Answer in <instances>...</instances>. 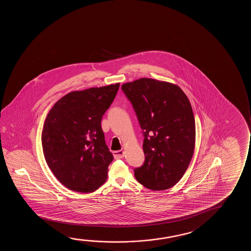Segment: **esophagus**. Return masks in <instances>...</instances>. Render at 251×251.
<instances>
[{"label":"esophagus","instance_id":"esophagus-1","mask_svg":"<svg viewBox=\"0 0 251 251\" xmlns=\"http://www.w3.org/2000/svg\"><path fill=\"white\" fill-rule=\"evenodd\" d=\"M114 158L116 159H120L124 157V151H116L113 152Z\"/></svg>","mask_w":251,"mask_h":251}]
</instances>
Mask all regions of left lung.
Returning <instances> with one entry per match:
<instances>
[{
  "label": "left lung",
  "mask_w": 251,
  "mask_h": 251,
  "mask_svg": "<svg viewBox=\"0 0 251 251\" xmlns=\"http://www.w3.org/2000/svg\"><path fill=\"white\" fill-rule=\"evenodd\" d=\"M122 90L143 130L145 162L134 176L151 190L170 189L191 161L196 142L192 107L182 90L172 83L141 78Z\"/></svg>",
  "instance_id": "obj_1"
}]
</instances>
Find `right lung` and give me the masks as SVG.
Here are the masks:
<instances>
[{
    "mask_svg": "<svg viewBox=\"0 0 251 251\" xmlns=\"http://www.w3.org/2000/svg\"><path fill=\"white\" fill-rule=\"evenodd\" d=\"M120 84L69 93L50 110L42 132L49 168L59 182L79 193L105 182L113 155L105 144L101 120Z\"/></svg>",
    "mask_w": 251,
    "mask_h": 251,
    "instance_id": "1",
    "label": "right lung"
}]
</instances>
